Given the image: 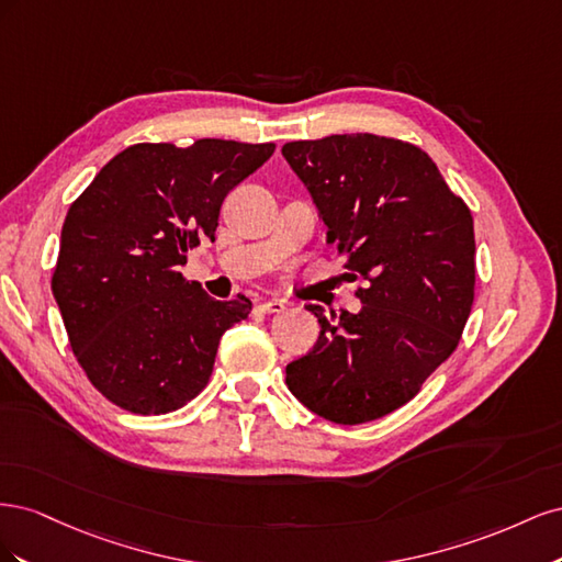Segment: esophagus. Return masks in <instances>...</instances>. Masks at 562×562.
Listing matches in <instances>:
<instances>
[{"label":"esophagus","instance_id":"obj_1","mask_svg":"<svg viewBox=\"0 0 562 562\" xmlns=\"http://www.w3.org/2000/svg\"><path fill=\"white\" fill-rule=\"evenodd\" d=\"M258 310L265 312V314H279L285 310V300H279V297H271V300H265L258 304Z\"/></svg>","mask_w":562,"mask_h":562}]
</instances>
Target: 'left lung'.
<instances>
[{
  "mask_svg": "<svg viewBox=\"0 0 562 562\" xmlns=\"http://www.w3.org/2000/svg\"><path fill=\"white\" fill-rule=\"evenodd\" d=\"M326 241L349 252L361 312L310 304L321 335L285 384L323 419L363 424L417 396L454 351L475 283L473 217L427 151L372 133L285 143Z\"/></svg>",
  "mask_w": 562,
  "mask_h": 562,
  "instance_id": "obj_1",
  "label": "left lung"
}]
</instances>
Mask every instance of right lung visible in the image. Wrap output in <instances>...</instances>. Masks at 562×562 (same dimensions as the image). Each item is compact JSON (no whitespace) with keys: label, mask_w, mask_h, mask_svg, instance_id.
Segmentation results:
<instances>
[{"label":"right lung","mask_w":562,"mask_h":562,"mask_svg":"<svg viewBox=\"0 0 562 562\" xmlns=\"http://www.w3.org/2000/svg\"><path fill=\"white\" fill-rule=\"evenodd\" d=\"M271 155L274 143H140L67 211L50 288L77 361L114 405L164 415L206 386L220 337L250 300H213L178 267L215 239L225 196Z\"/></svg>","instance_id":"add662e5"}]
</instances>
